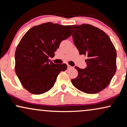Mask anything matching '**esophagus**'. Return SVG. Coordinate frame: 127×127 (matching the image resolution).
<instances>
[{
  "label": "esophagus",
  "instance_id": "obj_1",
  "mask_svg": "<svg viewBox=\"0 0 127 127\" xmlns=\"http://www.w3.org/2000/svg\"><path fill=\"white\" fill-rule=\"evenodd\" d=\"M73 68L72 66H70L69 65H68V69H71V68Z\"/></svg>",
  "mask_w": 127,
  "mask_h": 127
}]
</instances>
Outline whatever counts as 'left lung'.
I'll return each instance as SVG.
<instances>
[{"instance_id": "obj_1", "label": "left lung", "mask_w": 127, "mask_h": 127, "mask_svg": "<svg viewBox=\"0 0 127 127\" xmlns=\"http://www.w3.org/2000/svg\"><path fill=\"white\" fill-rule=\"evenodd\" d=\"M72 38L80 55L87 56V67L75 66L78 74L73 86L88 94L99 93L111 82L117 70V52L109 37L99 28L84 24L72 25Z\"/></svg>"}]
</instances>
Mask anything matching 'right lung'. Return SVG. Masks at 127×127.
<instances>
[{
  "label": "right lung",
  "mask_w": 127,
  "mask_h": 127,
  "mask_svg": "<svg viewBox=\"0 0 127 127\" xmlns=\"http://www.w3.org/2000/svg\"><path fill=\"white\" fill-rule=\"evenodd\" d=\"M71 25L46 22L30 29L15 53V72L22 86L30 93L41 95L54 86L58 75L67 69L65 64H55V56L62 40L71 36Z\"/></svg>",
  "instance_id": "add662e5"
}]
</instances>
